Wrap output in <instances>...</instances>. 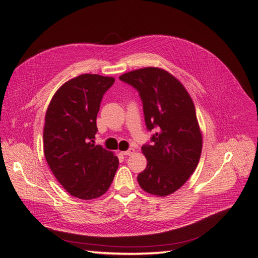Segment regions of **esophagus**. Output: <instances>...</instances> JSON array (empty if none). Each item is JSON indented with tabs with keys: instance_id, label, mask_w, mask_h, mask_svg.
Segmentation results:
<instances>
[{
	"instance_id": "34e87169",
	"label": "esophagus",
	"mask_w": 258,
	"mask_h": 258,
	"mask_svg": "<svg viewBox=\"0 0 258 258\" xmlns=\"http://www.w3.org/2000/svg\"><path fill=\"white\" fill-rule=\"evenodd\" d=\"M134 153H135V149L134 148H130L128 150L122 151V155H124V156H131V155H133Z\"/></svg>"
}]
</instances>
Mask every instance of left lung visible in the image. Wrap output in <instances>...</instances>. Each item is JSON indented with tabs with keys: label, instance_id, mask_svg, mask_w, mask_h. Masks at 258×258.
Listing matches in <instances>:
<instances>
[{
	"label": "left lung",
	"instance_id": "1",
	"mask_svg": "<svg viewBox=\"0 0 258 258\" xmlns=\"http://www.w3.org/2000/svg\"><path fill=\"white\" fill-rule=\"evenodd\" d=\"M120 79L140 94L147 130H157L150 138L153 144L142 147L147 167L138 174V183L149 194H172L192 175L202 154L203 137L192 98L162 69H140Z\"/></svg>",
	"mask_w": 258,
	"mask_h": 258
}]
</instances>
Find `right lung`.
Segmentation results:
<instances>
[{
    "mask_svg": "<svg viewBox=\"0 0 258 258\" xmlns=\"http://www.w3.org/2000/svg\"><path fill=\"white\" fill-rule=\"evenodd\" d=\"M115 79L83 74L63 84L45 113V160L61 185L74 197L94 200L110 187L117 157L95 145L102 97Z\"/></svg>",
    "mask_w": 258,
    "mask_h": 258,
    "instance_id": "add662e5",
    "label": "right lung"
}]
</instances>
